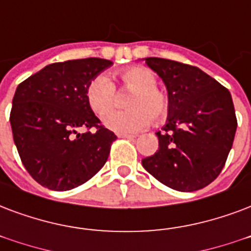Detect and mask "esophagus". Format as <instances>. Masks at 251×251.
<instances>
[{
  "label": "esophagus",
  "instance_id": "esophagus-1",
  "mask_svg": "<svg viewBox=\"0 0 251 251\" xmlns=\"http://www.w3.org/2000/svg\"><path fill=\"white\" fill-rule=\"evenodd\" d=\"M118 137H120V138H126V139H133L134 138V135H131V134H124V133L118 134Z\"/></svg>",
  "mask_w": 251,
  "mask_h": 251
}]
</instances>
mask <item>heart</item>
I'll list each match as a JSON object with an SVG mask.
<instances>
[{"mask_svg": "<svg viewBox=\"0 0 251 251\" xmlns=\"http://www.w3.org/2000/svg\"><path fill=\"white\" fill-rule=\"evenodd\" d=\"M121 87L131 93L126 100L127 110H112L116 104V87L108 76H97L88 83L85 99L95 114L104 118L105 125L118 133H133L167 120L171 110V101L167 92L156 87V75L149 68L139 66L126 67L118 71Z\"/></svg>", "mask_w": 251, "mask_h": 251, "instance_id": "obj_1", "label": "heart"}]
</instances>
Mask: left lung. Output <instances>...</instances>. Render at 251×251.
Here are the masks:
<instances>
[{"label": "left lung", "instance_id": "1", "mask_svg": "<svg viewBox=\"0 0 251 251\" xmlns=\"http://www.w3.org/2000/svg\"><path fill=\"white\" fill-rule=\"evenodd\" d=\"M167 87L171 110L158 131L159 147L142 160L146 171L170 188L192 192L223 171L237 130L232 96L200 68L162 57H147Z\"/></svg>", "mask_w": 251, "mask_h": 251}]
</instances>
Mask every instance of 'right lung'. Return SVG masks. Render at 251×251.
I'll list each match as a JSON object with an SVG mask.
<instances>
[{
    "instance_id": "1",
    "label": "right lung",
    "mask_w": 251,
    "mask_h": 251,
    "mask_svg": "<svg viewBox=\"0 0 251 251\" xmlns=\"http://www.w3.org/2000/svg\"><path fill=\"white\" fill-rule=\"evenodd\" d=\"M110 64L100 57L52 63L17 87L13 138L25 168L46 188L81 185L108 160L117 137L92 112L85 88ZM81 128L84 133H78Z\"/></svg>"
}]
</instances>
